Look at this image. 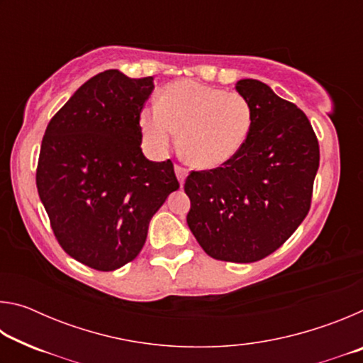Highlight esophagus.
<instances>
[{
  "label": "esophagus",
  "mask_w": 363,
  "mask_h": 363,
  "mask_svg": "<svg viewBox=\"0 0 363 363\" xmlns=\"http://www.w3.org/2000/svg\"><path fill=\"white\" fill-rule=\"evenodd\" d=\"M174 171H176L177 181H179V184L182 186L184 181H186V177H187V169H186V168H182V167H176V168H174Z\"/></svg>",
  "instance_id": "1"
}]
</instances>
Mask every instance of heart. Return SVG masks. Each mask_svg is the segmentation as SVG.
Wrapping results in <instances>:
<instances>
[{
	"mask_svg": "<svg viewBox=\"0 0 363 363\" xmlns=\"http://www.w3.org/2000/svg\"><path fill=\"white\" fill-rule=\"evenodd\" d=\"M253 123L250 102L238 93L192 79L169 83L158 107L144 108L139 126L147 149L164 153L179 133L182 155L200 169L223 167L247 143Z\"/></svg>",
	"mask_w": 363,
	"mask_h": 363,
	"instance_id": "heart-1",
	"label": "heart"
}]
</instances>
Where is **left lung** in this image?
<instances>
[{
	"label": "left lung",
	"mask_w": 363,
	"mask_h": 363,
	"mask_svg": "<svg viewBox=\"0 0 363 363\" xmlns=\"http://www.w3.org/2000/svg\"><path fill=\"white\" fill-rule=\"evenodd\" d=\"M235 89L253 112L248 139L223 168L187 176V225L214 259L255 262L304 220L320 153L303 110L253 78Z\"/></svg>",
	"instance_id": "left-lung-1"
}]
</instances>
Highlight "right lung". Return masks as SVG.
<instances>
[{"label":"right lung","instance_id":"add662e5","mask_svg":"<svg viewBox=\"0 0 363 363\" xmlns=\"http://www.w3.org/2000/svg\"><path fill=\"white\" fill-rule=\"evenodd\" d=\"M153 78L106 70L52 116L41 143L36 187L54 235L73 259L115 270L143 250L149 223L179 189L171 160L140 149V110Z\"/></svg>","mask_w":363,"mask_h":363}]
</instances>
